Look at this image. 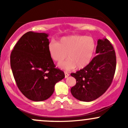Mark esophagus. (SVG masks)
Wrapping results in <instances>:
<instances>
[{
    "label": "esophagus",
    "mask_w": 128,
    "mask_h": 128,
    "mask_svg": "<svg viewBox=\"0 0 128 128\" xmlns=\"http://www.w3.org/2000/svg\"><path fill=\"white\" fill-rule=\"evenodd\" d=\"M64 74H65V78H68V76H69V75H70V74H68V73L66 72H64Z\"/></svg>",
    "instance_id": "1"
}]
</instances>
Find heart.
Wrapping results in <instances>:
<instances>
[{
    "label": "heart",
    "instance_id": "b5f03b06",
    "mask_svg": "<svg viewBox=\"0 0 128 128\" xmlns=\"http://www.w3.org/2000/svg\"><path fill=\"white\" fill-rule=\"evenodd\" d=\"M96 50V43L93 38L84 36H64L58 42H51L48 45L50 56L56 62H61L67 55L68 60L58 64L60 68L66 70L75 67L85 68L92 61Z\"/></svg>",
    "mask_w": 128,
    "mask_h": 128
}]
</instances>
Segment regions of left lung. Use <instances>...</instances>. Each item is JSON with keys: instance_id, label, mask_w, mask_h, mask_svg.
<instances>
[{"instance_id": "8db88e82", "label": "left lung", "mask_w": 128, "mask_h": 128, "mask_svg": "<svg viewBox=\"0 0 128 128\" xmlns=\"http://www.w3.org/2000/svg\"><path fill=\"white\" fill-rule=\"evenodd\" d=\"M95 56L86 67L71 73L76 84L71 88L76 99L91 102L104 93L111 84L116 67L115 51L106 38L99 39Z\"/></svg>"}]
</instances>
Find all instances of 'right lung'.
Instances as JSON below:
<instances>
[{
	"mask_svg": "<svg viewBox=\"0 0 128 128\" xmlns=\"http://www.w3.org/2000/svg\"><path fill=\"white\" fill-rule=\"evenodd\" d=\"M49 34L28 32L19 39L11 52L10 63L20 92L36 102L48 99L54 93L56 83L64 78L55 68L48 51Z\"/></svg>",
	"mask_w": 128,
	"mask_h": 128,
	"instance_id": "1",
	"label": "right lung"
}]
</instances>
